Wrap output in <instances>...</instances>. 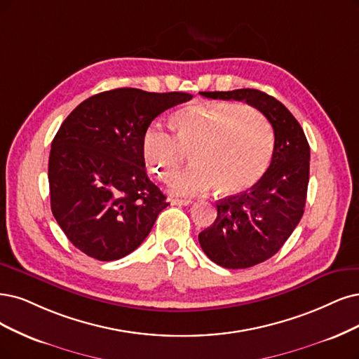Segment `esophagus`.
I'll return each instance as SVG.
<instances>
[{
	"label": "esophagus",
	"instance_id": "obj_1",
	"mask_svg": "<svg viewBox=\"0 0 359 359\" xmlns=\"http://www.w3.org/2000/svg\"><path fill=\"white\" fill-rule=\"evenodd\" d=\"M194 201L192 200H180V198H175V200H171L172 205H191Z\"/></svg>",
	"mask_w": 359,
	"mask_h": 359
}]
</instances>
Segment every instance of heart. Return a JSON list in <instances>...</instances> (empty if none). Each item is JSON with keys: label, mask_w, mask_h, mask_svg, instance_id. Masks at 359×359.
<instances>
[{"label": "heart", "mask_w": 359, "mask_h": 359, "mask_svg": "<svg viewBox=\"0 0 359 359\" xmlns=\"http://www.w3.org/2000/svg\"><path fill=\"white\" fill-rule=\"evenodd\" d=\"M167 131L149 127L142 151L149 170L163 182L175 179L192 151V164L172 184V192L195 195L217 188L236 195L253 188L266 172L273 152L268 119L247 104L196 103L170 116Z\"/></svg>", "instance_id": "1"}]
</instances>
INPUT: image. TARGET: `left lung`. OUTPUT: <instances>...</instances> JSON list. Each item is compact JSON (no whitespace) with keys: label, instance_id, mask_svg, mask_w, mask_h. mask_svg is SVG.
Segmentation results:
<instances>
[{"label":"left lung","instance_id":"obj_1","mask_svg":"<svg viewBox=\"0 0 359 359\" xmlns=\"http://www.w3.org/2000/svg\"><path fill=\"white\" fill-rule=\"evenodd\" d=\"M207 99L244 100L272 124L269 168L253 188L217 203L215 223L198 240L210 260L228 269L251 268L276 255L299 224L306 204L311 149L285 106L255 88L200 91Z\"/></svg>","mask_w":359,"mask_h":359}]
</instances>
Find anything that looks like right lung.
Masks as SVG:
<instances>
[{
    "mask_svg": "<svg viewBox=\"0 0 359 359\" xmlns=\"http://www.w3.org/2000/svg\"><path fill=\"white\" fill-rule=\"evenodd\" d=\"M189 93L115 88L79 103L51 142L53 216L84 255L118 260L135 251L170 205L144 168L142 139L164 111Z\"/></svg>",
    "mask_w": 359,
    "mask_h": 359,
    "instance_id": "add662e5",
    "label": "right lung"
}]
</instances>
